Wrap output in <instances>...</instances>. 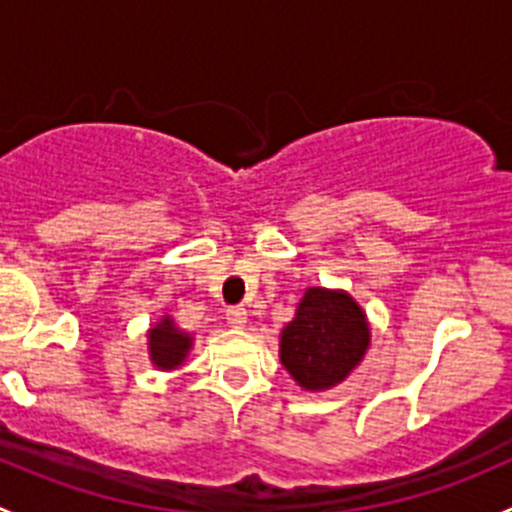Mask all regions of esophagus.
Masks as SVG:
<instances>
[{
  "label": "esophagus",
  "mask_w": 512,
  "mask_h": 512,
  "mask_svg": "<svg viewBox=\"0 0 512 512\" xmlns=\"http://www.w3.org/2000/svg\"><path fill=\"white\" fill-rule=\"evenodd\" d=\"M227 324L232 329H242L247 324V309L245 307H230L227 309Z\"/></svg>",
  "instance_id": "obj_1"
}]
</instances>
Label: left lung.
<instances>
[{"mask_svg":"<svg viewBox=\"0 0 512 512\" xmlns=\"http://www.w3.org/2000/svg\"><path fill=\"white\" fill-rule=\"evenodd\" d=\"M371 344L366 312L347 289L307 287L280 332V361L304 391L342 384Z\"/></svg>","mask_w":512,"mask_h":512,"instance_id":"8db88e82","label":"left lung"}]
</instances>
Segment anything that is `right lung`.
<instances>
[{"label": "right lung", "instance_id": "add662e5", "mask_svg": "<svg viewBox=\"0 0 512 512\" xmlns=\"http://www.w3.org/2000/svg\"><path fill=\"white\" fill-rule=\"evenodd\" d=\"M148 339V359L158 371H175L185 364L195 337L175 324L170 314H163L158 322H153L146 332Z\"/></svg>", "mask_w": 512, "mask_h": 512}]
</instances>
